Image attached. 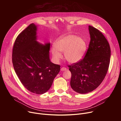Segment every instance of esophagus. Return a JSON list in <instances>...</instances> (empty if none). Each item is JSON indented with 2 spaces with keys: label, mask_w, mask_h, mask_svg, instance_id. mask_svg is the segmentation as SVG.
<instances>
[{
  "label": "esophagus",
  "mask_w": 121,
  "mask_h": 121,
  "mask_svg": "<svg viewBox=\"0 0 121 121\" xmlns=\"http://www.w3.org/2000/svg\"><path fill=\"white\" fill-rule=\"evenodd\" d=\"M67 70V69L65 67H63L61 68V71H66Z\"/></svg>",
  "instance_id": "34e87169"
}]
</instances>
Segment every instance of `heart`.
<instances>
[{
    "label": "heart",
    "mask_w": 121,
    "mask_h": 121,
    "mask_svg": "<svg viewBox=\"0 0 121 121\" xmlns=\"http://www.w3.org/2000/svg\"><path fill=\"white\" fill-rule=\"evenodd\" d=\"M55 47L51 49L55 60L58 61L61 58L60 52H64L66 60L70 63H76L84 57L87 50V44L81 37L73 34H67L60 36L54 43Z\"/></svg>",
    "instance_id": "1"
}]
</instances>
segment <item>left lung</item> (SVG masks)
<instances>
[{
    "instance_id": "1",
    "label": "left lung",
    "mask_w": 121,
    "mask_h": 121,
    "mask_svg": "<svg viewBox=\"0 0 121 121\" xmlns=\"http://www.w3.org/2000/svg\"><path fill=\"white\" fill-rule=\"evenodd\" d=\"M91 41L84 58L69 65L70 86L76 92L86 94L96 89L107 73L110 62L109 43L102 33L89 26Z\"/></svg>"
}]
</instances>
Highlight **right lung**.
Here are the masks:
<instances>
[{"label":"right lung","instance_id":"1","mask_svg":"<svg viewBox=\"0 0 121 121\" xmlns=\"http://www.w3.org/2000/svg\"><path fill=\"white\" fill-rule=\"evenodd\" d=\"M37 26L30 24L17 37L12 50L15 72L25 88L37 94L47 92L60 70L51 62L50 43L37 41Z\"/></svg>","mask_w":121,"mask_h":121}]
</instances>
